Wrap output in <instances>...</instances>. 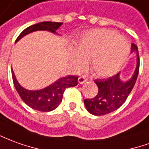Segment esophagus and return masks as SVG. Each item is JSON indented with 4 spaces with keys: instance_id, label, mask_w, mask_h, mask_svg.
<instances>
[{
    "instance_id": "34e87169",
    "label": "esophagus",
    "mask_w": 149,
    "mask_h": 149,
    "mask_svg": "<svg viewBox=\"0 0 149 149\" xmlns=\"http://www.w3.org/2000/svg\"><path fill=\"white\" fill-rule=\"evenodd\" d=\"M78 81H79V84H84L85 82L88 81V78H87V76H85V75H82V76L79 78Z\"/></svg>"
}]
</instances>
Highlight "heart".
Listing matches in <instances>:
<instances>
[{"label":"heart","instance_id":"b5f03b06","mask_svg":"<svg viewBox=\"0 0 149 149\" xmlns=\"http://www.w3.org/2000/svg\"><path fill=\"white\" fill-rule=\"evenodd\" d=\"M71 60L77 68L88 59L92 71L97 76L109 77L119 71L127 60L130 46L126 39L114 31L93 29L84 31L74 42Z\"/></svg>","mask_w":149,"mask_h":149}]
</instances>
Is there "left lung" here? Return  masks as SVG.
Masks as SVG:
<instances>
[{
	"instance_id": "1",
	"label": "left lung",
	"mask_w": 149,
	"mask_h": 149,
	"mask_svg": "<svg viewBox=\"0 0 149 149\" xmlns=\"http://www.w3.org/2000/svg\"><path fill=\"white\" fill-rule=\"evenodd\" d=\"M131 53L136 57V66L133 75L128 80H122L120 72L116 75L104 79H96L98 93L94 98L85 99V107L91 114L96 116L105 115L115 111L126 101L134 88L139 74V57L137 46L131 45Z\"/></svg>"
}]
</instances>
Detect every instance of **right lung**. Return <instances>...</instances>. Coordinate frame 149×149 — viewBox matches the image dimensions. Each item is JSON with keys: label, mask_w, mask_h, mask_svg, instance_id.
Instances as JSON below:
<instances>
[{"label": "right lung", "mask_w": 149, "mask_h": 149, "mask_svg": "<svg viewBox=\"0 0 149 149\" xmlns=\"http://www.w3.org/2000/svg\"><path fill=\"white\" fill-rule=\"evenodd\" d=\"M62 22H42L26 28L18 36L15 43L30 33L37 31H47L53 34L57 33V30L62 25ZM12 78L14 87L22 98L29 107L42 112H49L55 109L62 100L63 92L65 88L74 87L78 84V76L67 75L61 77L53 84L40 90H28L19 84L12 69Z\"/></svg>", "instance_id": "1"}]
</instances>
